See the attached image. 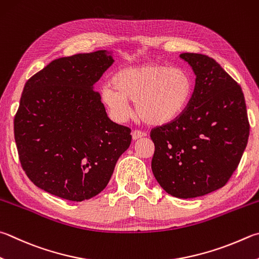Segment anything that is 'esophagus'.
<instances>
[{"label":"esophagus","mask_w":259,"mask_h":259,"mask_svg":"<svg viewBox=\"0 0 259 259\" xmlns=\"http://www.w3.org/2000/svg\"><path fill=\"white\" fill-rule=\"evenodd\" d=\"M145 136H146V134L143 133V131H140V130H134L133 131V139L134 140L143 138V137H145Z\"/></svg>","instance_id":"1"}]
</instances>
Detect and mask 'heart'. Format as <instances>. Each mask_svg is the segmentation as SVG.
I'll return each mask as SVG.
<instances>
[{
  "mask_svg": "<svg viewBox=\"0 0 259 259\" xmlns=\"http://www.w3.org/2000/svg\"><path fill=\"white\" fill-rule=\"evenodd\" d=\"M195 83L189 71L161 63H144L121 69L102 89L101 98L112 119L124 122L135 112L149 125H165L178 120L189 106Z\"/></svg>",
  "mask_w": 259,
  "mask_h": 259,
  "instance_id": "b5f03b06",
  "label": "heart"
}]
</instances>
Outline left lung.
I'll return each mask as SVG.
<instances>
[{
	"label": "left lung",
	"instance_id": "8db88e82",
	"mask_svg": "<svg viewBox=\"0 0 259 259\" xmlns=\"http://www.w3.org/2000/svg\"><path fill=\"white\" fill-rule=\"evenodd\" d=\"M196 74L194 96L178 120L150 131L152 170L164 190L195 198L227 185L249 137L241 87L214 59L182 53Z\"/></svg>",
	"mask_w": 259,
	"mask_h": 259
}]
</instances>
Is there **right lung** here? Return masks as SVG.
Instances as JSON below:
<instances>
[{
	"mask_svg": "<svg viewBox=\"0 0 259 259\" xmlns=\"http://www.w3.org/2000/svg\"><path fill=\"white\" fill-rule=\"evenodd\" d=\"M114 60L107 51L52 61L27 80L15 116L21 166L40 189L82 201L107 186L131 143L111 121L94 83Z\"/></svg>",
	"mask_w": 259,
	"mask_h": 259,
	"instance_id": "right-lung-1",
	"label": "right lung"
}]
</instances>
